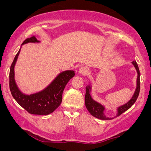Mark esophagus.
<instances>
[{
  "mask_svg": "<svg viewBox=\"0 0 151 151\" xmlns=\"http://www.w3.org/2000/svg\"><path fill=\"white\" fill-rule=\"evenodd\" d=\"M78 72L82 75H86L88 72V69L86 67H82L78 70Z\"/></svg>",
  "mask_w": 151,
  "mask_h": 151,
  "instance_id": "esophagus-1",
  "label": "esophagus"
}]
</instances>
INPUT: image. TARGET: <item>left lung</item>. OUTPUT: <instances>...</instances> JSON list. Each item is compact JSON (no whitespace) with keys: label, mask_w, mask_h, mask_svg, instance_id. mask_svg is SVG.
<instances>
[{"label":"left lung","mask_w":151,"mask_h":151,"mask_svg":"<svg viewBox=\"0 0 151 151\" xmlns=\"http://www.w3.org/2000/svg\"><path fill=\"white\" fill-rule=\"evenodd\" d=\"M132 64L135 67L136 71L137 72V86H136V89L135 91L133 97H132L131 100H130L127 103H126L124 105L119 106L117 109V116H119L121 114H122L124 112H125L126 111H127L128 109L131 108L133 106V104L135 102V101L137 100L139 93V90H140V72L139 70V67L136 61H133ZM91 86L90 85H88L86 86V94H85V106L87 109L91 114L93 116L96 117V118L102 119V120H107V119H113L111 117H106L104 115V111L105 110L104 106L102 105L100 103H98L96 101H95L92 98L91 96Z\"/></svg>","instance_id":"1"}]
</instances>
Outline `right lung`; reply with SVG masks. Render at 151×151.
Masks as SVG:
<instances>
[{
	"label": "right lung",
	"mask_w": 151,
	"mask_h": 151,
	"mask_svg": "<svg viewBox=\"0 0 151 151\" xmlns=\"http://www.w3.org/2000/svg\"><path fill=\"white\" fill-rule=\"evenodd\" d=\"M29 42H40L35 36L27 38L22 45ZM20 49L14 58L9 71V88L12 96L18 104L28 113L34 115H46L53 113L62 102V96L65 86L75 76L71 70L60 73L46 88L35 93L27 95L20 91L15 81L14 67L17 61Z\"/></svg>",
	"instance_id": "obj_1"
}]
</instances>
